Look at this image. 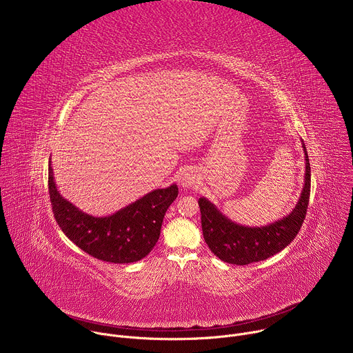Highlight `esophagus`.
Instances as JSON below:
<instances>
[{"mask_svg":"<svg viewBox=\"0 0 353 353\" xmlns=\"http://www.w3.org/2000/svg\"><path fill=\"white\" fill-rule=\"evenodd\" d=\"M195 183H196V177H195L192 173H190V172H187V170L180 173V176H179V184H180L183 188H190V187H192Z\"/></svg>","mask_w":353,"mask_h":353,"instance_id":"obj_1","label":"esophagus"}]
</instances>
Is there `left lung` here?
I'll use <instances>...</instances> for the list:
<instances>
[{"instance_id":"left-lung-1","label":"left lung","mask_w":353,"mask_h":353,"mask_svg":"<svg viewBox=\"0 0 353 353\" xmlns=\"http://www.w3.org/2000/svg\"><path fill=\"white\" fill-rule=\"evenodd\" d=\"M301 148L306 161L303 190L300 192L296 207L282 219L260 228L243 226L223 215L210 199L204 196L198 199L205 243L222 261L236 265L264 261L293 241L301 223L305 222L310 198V162L306 145L301 143Z\"/></svg>"}]
</instances>
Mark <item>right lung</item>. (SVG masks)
I'll list each match as a JSON object with an SVG mask.
<instances>
[{"label":"right lung","mask_w":353,"mask_h":353,"mask_svg":"<svg viewBox=\"0 0 353 353\" xmlns=\"http://www.w3.org/2000/svg\"><path fill=\"white\" fill-rule=\"evenodd\" d=\"M48 192L54 218L72 243L97 260L128 264L146 257L158 243L165 214L179 188L176 184L158 188L112 215L92 216L59 192L50 159Z\"/></svg>","instance_id":"right-lung-1"}]
</instances>
